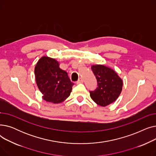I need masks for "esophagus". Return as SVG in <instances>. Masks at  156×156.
<instances>
[{"mask_svg": "<svg viewBox=\"0 0 156 156\" xmlns=\"http://www.w3.org/2000/svg\"><path fill=\"white\" fill-rule=\"evenodd\" d=\"M82 83H83V79H82V78H80V79L77 81V82H76V83H77V84Z\"/></svg>", "mask_w": 156, "mask_h": 156, "instance_id": "34e87169", "label": "esophagus"}]
</instances>
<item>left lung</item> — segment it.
I'll list each match as a JSON object with an SVG mask.
<instances>
[{
	"label": "left lung",
	"mask_w": 156,
	"mask_h": 156,
	"mask_svg": "<svg viewBox=\"0 0 156 156\" xmlns=\"http://www.w3.org/2000/svg\"><path fill=\"white\" fill-rule=\"evenodd\" d=\"M91 68L98 87L94 91H90V95L97 104L105 107L114 102L119 96L122 80L112 69L104 65H93Z\"/></svg>",
	"instance_id": "obj_1"
}]
</instances>
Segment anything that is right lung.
Listing matches in <instances>:
<instances>
[{
	"label": "right lung",
	"mask_w": 156,
	"mask_h": 156,
	"mask_svg": "<svg viewBox=\"0 0 156 156\" xmlns=\"http://www.w3.org/2000/svg\"><path fill=\"white\" fill-rule=\"evenodd\" d=\"M35 75L37 87L45 101L59 104L70 95L74 83L55 59L41 57L35 66Z\"/></svg>",
	"instance_id": "obj_1"
}]
</instances>
